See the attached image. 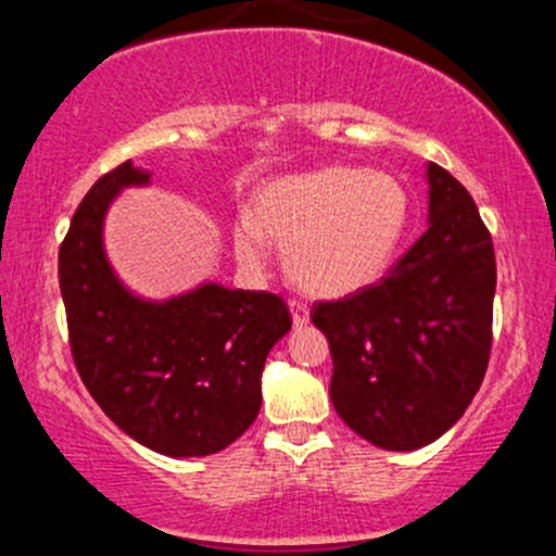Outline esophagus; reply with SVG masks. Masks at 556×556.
I'll return each mask as SVG.
<instances>
[{
	"mask_svg": "<svg viewBox=\"0 0 556 556\" xmlns=\"http://www.w3.org/2000/svg\"><path fill=\"white\" fill-rule=\"evenodd\" d=\"M290 314H292V324L295 327H303V324H308V305L300 303V300H290Z\"/></svg>",
	"mask_w": 556,
	"mask_h": 556,
	"instance_id": "obj_1",
	"label": "esophagus"
}]
</instances>
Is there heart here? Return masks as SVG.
<instances>
[{
    "label": "heart",
    "mask_w": 556,
    "mask_h": 556,
    "mask_svg": "<svg viewBox=\"0 0 556 556\" xmlns=\"http://www.w3.org/2000/svg\"><path fill=\"white\" fill-rule=\"evenodd\" d=\"M410 225V195L397 177L363 167H324L261 185L251 216L235 222V253L261 266L285 251L287 277L303 292L342 298L389 269Z\"/></svg>",
    "instance_id": "1"
}]
</instances>
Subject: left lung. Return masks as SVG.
<instances>
[{
	"label": "left lung",
	"mask_w": 556,
	"mask_h": 556,
	"mask_svg": "<svg viewBox=\"0 0 556 556\" xmlns=\"http://www.w3.org/2000/svg\"><path fill=\"white\" fill-rule=\"evenodd\" d=\"M431 225L379 282L316 300L331 405L381 450H418L463 416L491 355L496 261L473 198L429 164Z\"/></svg>",
	"instance_id": "1"
}]
</instances>
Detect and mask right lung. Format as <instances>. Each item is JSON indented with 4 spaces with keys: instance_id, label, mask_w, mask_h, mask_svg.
Returning a JSON list of instances; mask_svg holds the SVG:
<instances>
[{
    "instance_id": "right-lung-1",
    "label": "right lung",
    "mask_w": 556,
    "mask_h": 556,
    "mask_svg": "<svg viewBox=\"0 0 556 556\" xmlns=\"http://www.w3.org/2000/svg\"><path fill=\"white\" fill-rule=\"evenodd\" d=\"M149 175L123 162L88 190L60 245L70 353L114 424L149 450L203 457L248 431L261 407V368L292 327L285 300L203 285L143 303L117 282L101 248L112 195Z\"/></svg>"
}]
</instances>
